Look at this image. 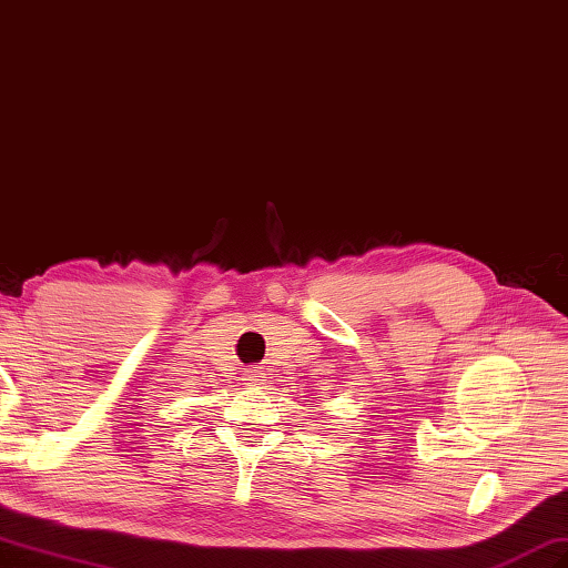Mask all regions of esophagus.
<instances>
[{
  "instance_id": "34e87169",
  "label": "esophagus",
  "mask_w": 568,
  "mask_h": 568,
  "mask_svg": "<svg viewBox=\"0 0 568 568\" xmlns=\"http://www.w3.org/2000/svg\"><path fill=\"white\" fill-rule=\"evenodd\" d=\"M258 374H261V369L258 367H252L250 372H246L244 376H246V386H261V382H264V379H258Z\"/></svg>"
}]
</instances>
